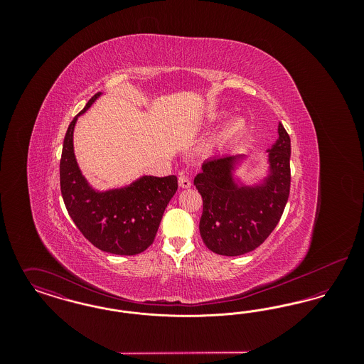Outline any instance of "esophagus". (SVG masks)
Returning a JSON list of instances; mask_svg holds the SVG:
<instances>
[{
	"instance_id": "1",
	"label": "esophagus",
	"mask_w": 364,
	"mask_h": 364,
	"mask_svg": "<svg viewBox=\"0 0 364 364\" xmlns=\"http://www.w3.org/2000/svg\"><path fill=\"white\" fill-rule=\"evenodd\" d=\"M178 186H180L181 188H190L191 186H192L190 177L186 176V174H181V176L178 177Z\"/></svg>"
}]
</instances>
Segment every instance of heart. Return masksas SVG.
<instances>
[{
    "mask_svg": "<svg viewBox=\"0 0 364 364\" xmlns=\"http://www.w3.org/2000/svg\"><path fill=\"white\" fill-rule=\"evenodd\" d=\"M228 113L221 112L217 114L218 119L226 117ZM245 131V122L242 119H233L229 122H226L224 128L214 136L213 139V146L215 149H224L228 144H230L232 141H235L236 139L240 138Z\"/></svg>",
    "mask_w": 364,
    "mask_h": 364,
    "instance_id": "heart-1",
    "label": "heart"
}]
</instances>
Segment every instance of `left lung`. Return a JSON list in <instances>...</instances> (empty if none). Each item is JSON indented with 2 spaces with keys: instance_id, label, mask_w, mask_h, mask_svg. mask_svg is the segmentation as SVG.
<instances>
[{
  "instance_id": "8db88e82",
  "label": "left lung",
  "mask_w": 364,
  "mask_h": 364,
  "mask_svg": "<svg viewBox=\"0 0 364 364\" xmlns=\"http://www.w3.org/2000/svg\"><path fill=\"white\" fill-rule=\"evenodd\" d=\"M267 153L269 173L257 184L245 186L235 178L242 154L208 159L193 178L203 199L199 230L210 251L225 257L247 254L277 226L291 188V139L281 122Z\"/></svg>"
}]
</instances>
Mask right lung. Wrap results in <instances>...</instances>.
Wrapping results in <instances>:
<instances>
[{"mask_svg":"<svg viewBox=\"0 0 364 364\" xmlns=\"http://www.w3.org/2000/svg\"><path fill=\"white\" fill-rule=\"evenodd\" d=\"M95 94L67 129L60 161V186L72 221L88 242L114 255H136L156 237L164 211L177 191V177L141 176L129 186L94 190L82 174L73 151L77 117L100 98Z\"/></svg>","mask_w":364,"mask_h":364,"instance_id":"obj_1","label":"right lung"}]
</instances>
